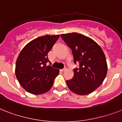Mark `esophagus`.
Listing matches in <instances>:
<instances>
[{
    "label": "esophagus",
    "mask_w": 122,
    "mask_h": 122,
    "mask_svg": "<svg viewBox=\"0 0 122 122\" xmlns=\"http://www.w3.org/2000/svg\"><path fill=\"white\" fill-rule=\"evenodd\" d=\"M66 68H64V69H61V71H62V72H63V71H66Z\"/></svg>",
    "instance_id": "esophagus-1"
}]
</instances>
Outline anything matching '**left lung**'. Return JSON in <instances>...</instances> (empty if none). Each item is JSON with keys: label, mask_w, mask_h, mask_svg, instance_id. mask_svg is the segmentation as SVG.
I'll list each match as a JSON object with an SVG mask.
<instances>
[{"label": "left lung", "mask_w": 122, "mask_h": 122, "mask_svg": "<svg viewBox=\"0 0 122 122\" xmlns=\"http://www.w3.org/2000/svg\"><path fill=\"white\" fill-rule=\"evenodd\" d=\"M61 36L72 50L74 63L79 65L74 69L73 78L66 81L67 86L78 95L91 94L101 86L107 75L105 54L95 41L86 36L74 32Z\"/></svg>", "instance_id": "1"}]
</instances>
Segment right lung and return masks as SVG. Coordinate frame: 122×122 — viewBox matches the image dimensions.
<instances>
[{
    "instance_id": "1",
    "label": "right lung",
    "mask_w": 122,
    "mask_h": 122,
    "mask_svg": "<svg viewBox=\"0 0 122 122\" xmlns=\"http://www.w3.org/2000/svg\"><path fill=\"white\" fill-rule=\"evenodd\" d=\"M59 38V35L40 36L22 49L15 64V75L20 84L35 95L44 94L53 86L59 70L46 66L48 53Z\"/></svg>"
}]
</instances>
